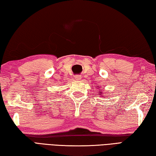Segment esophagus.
<instances>
[{
  "mask_svg": "<svg viewBox=\"0 0 156 156\" xmlns=\"http://www.w3.org/2000/svg\"><path fill=\"white\" fill-rule=\"evenodd\" d=\"M75 79L76 80H81V78H82V77L80 76H79V75H76V76H75Z\"/></svg>",
  "mask_w": 156,
  "mask_h": 156,
  "instance_id": "34e87169",
  "label": "esophagus"
}]
</instances>
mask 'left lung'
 I'll return each mask as SVG.
<instances>
[{"label":"left lung","mask_w":156,"mask_h":156,"mask_svg":"<svg viewBox=\"0 0 156 156\" xmlns=\"http://www.w3.org/2000/svg\"><path fill=\"white\" fill-rule=\"evenodd\" d=\"M99 89H100V88H99ZM98 92H99V94H100V96H103V97H104V95H103V94H102L103 92L100 91H100H98Z\"/></svg>","instance_id":"1"}]
</instances>
